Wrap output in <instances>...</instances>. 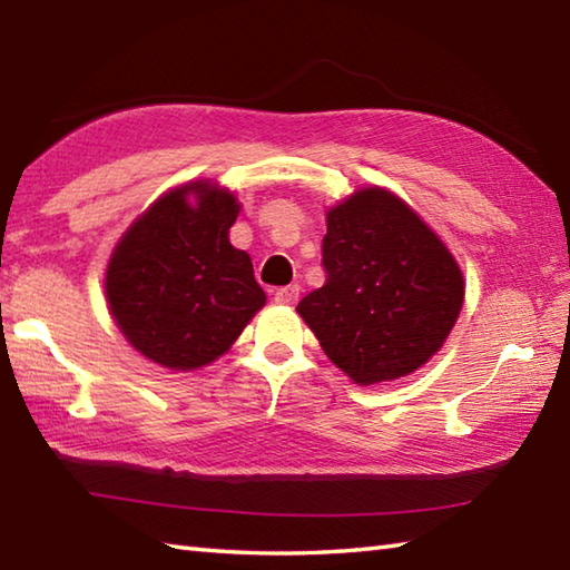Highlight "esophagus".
I'll use <instances>...</instances> for the list:
<instances>
[{"label":"esophagus","mask_w":570,"mask_h":570,"mask_svg":"<svg viewBox=\"0 0 570 570\" xmlns=\"http://www.w3.org/2000/svg\"><path fill=\"white\" fill-rule=\"evenodd\" d=\"M298 292H302V288H298L296 284H288V286L276 288L274 302H278V304H296L298 302Z\"/></svg>","instance_id":"obj_1"}]
</instances>
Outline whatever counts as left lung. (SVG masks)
I'll use <instances>...</instances> for the list:
<instances>
[{
	"mask_svg": "<svg viewBox=\"0 0 570 570\" xmlns=\"http://www.w3.org/2000/svg\"><path fill=\"white\" fill-rule=\"evenodd\" d=\"M326 282L296 312L361 386L406 376L436 354L463 306L446 246L399 196L371 186L326 214Z\"/></svg>",
	"mask_w": 570,
	"mask_h": 570,
	"instance_id": "left-lung-1",
	"label": "left lung"
}]
</instances>
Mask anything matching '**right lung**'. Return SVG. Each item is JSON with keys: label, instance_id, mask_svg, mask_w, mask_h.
I'll list each match as a JSON object with an SVG mask.
<instances>
[{"label": "right lung", "instance_id": "right-lung-1", "mask_svg": "<svg viewBox=\"0 0 570 570\" xmlns=\"http://www.w3.org/2000/svg\"><path fill=\"white\" fill-rule=\"evenodd\" d=\"M236 214L234 194L209 181L186 184L154 202L114 249L109 308L129 344L154 364L174 371L212 364L264 306L249 254L229 244Z\"/></svg>", "mask_w": 570, "mask_h": 570}]
</instances>
